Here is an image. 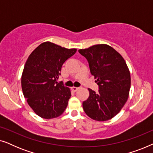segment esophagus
<instances>
[{"label":"esophagus","mask_w":153,"mask_h":153,"mask_svg":"<svg viewBox=\"0 0 153 153\" xmlns=\"http://www.w3.org/2000/svg\"><path fill=\"white\" fill-rule=\"evenodd\" d=\"M79 89V88H78V87H72V91H74V92L77 91Z\"/></svg>","instance_id":"esophagus-1"}]
</instances>
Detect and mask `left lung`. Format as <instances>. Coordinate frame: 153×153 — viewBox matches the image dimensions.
<instances>
[{
	"label": "left lung",
	"mask_w": 153,
	"mask_h": 153,
	"mask_svg": "<svg viewBox=\"0 0 153 153\" xmlns=\"http://www.w3.org/2000/svg\"><path fill=\"white\" fill-rule=\"evenodd\" d=\"M79 52L88 62L99 87L97 93L88 89L90 96L83 102V110L93 120H109L118 114L128 99L131 78L126 62L116 50L103 44Z\"/></svg>",
	"instance_id": "1"
}]
</instances>
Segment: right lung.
<instances>
[{"mask_svg":"<svg viewBox=\"0 0 153 153\" xmlns=\"http://www.w3.org/2000/svg\"><path fill=\"white\" fill-rule=\"evenodd\" d=\"M76 51L46 42L27 59L22 76L23 93L29 106L42 118H57L65 110L71 92L57 80L62 65Z\"/></svg>","mask_w":153,"mask_h":153,"instance_id":"1","label":"right lung"}]
</instances>
